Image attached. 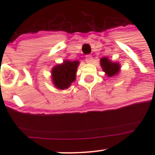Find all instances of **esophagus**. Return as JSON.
Returning a JSON list of instances; mask_svg holds the SVG:
<instances>
[{"instance_id":"34e87169","label":"esophagus","mask_w":155,"mask_h":155,"mask_svg":"<svg viewBox=\"0 0 155 155\" xmlns=\"http://www.w3.org/2000/svg\"><path fill=\"white\" fill-rule=\"evenodd\" d=\"M92 55L91 54H87L86 56H85V61L87 62V63H90V62H91L92 61Z\"/></svg>"}]
</instances>
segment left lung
Here are the masks:
<instances>
[{
	"instance_id": "obj_1",
	"label": "left lung",
	"mask_w": 155,
	"mask_h": 155,
	"mask_svg": "<svg viewBox=\"0 0 155 155\" xmlns=\"http://www.w3.org/2000/svg\"><path fill=\"white\" fill-rule=\"evenodd\" d=\"M101 64L104 72L109 77L116 75L119 72L120 66L118 63H112L107 58H103L101 60Z\"/></svg>"
}]
</instances>
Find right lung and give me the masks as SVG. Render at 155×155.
<instances>
[{
  "label": "right lung",
  "instance_id": "right-lung-1",
  "mask_svg": "<svg viewBox=\"0 0 155 155\" xmlns=\"http://www.w3.org/2000/svg\"><path fill=\"white\" fill-rule=\"evenodd\" d=\"M79 62L77 61H65L62 64L57 65L52 69L51 74L55 87L66 89L76 79V72Z\"/></svg>",
  "mask_w": 155,
  "mask_h": 155
}]
</instances>
